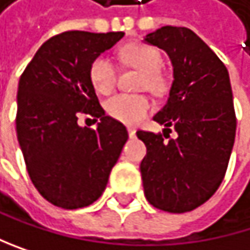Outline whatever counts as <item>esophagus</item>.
Masks as SVG:
<instances>
[{"label":"esophagus","instance_id":"esophagus-1","mask_svg":"<svg viewBox=\"0 0 250 250\" xmlns=\"http://www.w3.org/2000/svg\"><path fill=\"white\" fill-rule=\"evenodd\" d=\"M135 132H137V131H135L134 128H128V135L131 137V139H134V137H135Z\"/></svg>","mask_w":250,"mask_h":250}]
</instances>
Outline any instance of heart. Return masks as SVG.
Masks as SVG:
<instances>
[{
	"label": "heart",
	"mask_w": 250,
	"mask_h": 250,
	"mask_svg": "<svg viewBox=\"0 0 250 250\" xmlns=\"http://www.w3.org/2000/svg\"><path fill=\"white\" fill-rule=\"evenodd\" d=\"M119 56L125 65L142 71L139 89H147L153 95H164L168 91L170 80L162 73L164 56L158 47L146 43H128L121 47ZM89 80L97 92L108 94L116 83L115 64L107 56H97L91 62ZM104 107L110 118L126 125H137L149 115L152 104L142 94H116L105 101Z\"/></svg>",
	"instance_id": "heart-1"
}]
</instances>
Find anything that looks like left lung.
<instances>
[{
	"mask_svg": "<svg viewBox=\"0 0 250 250\" xmlns=\"http://www.w3.org/2000/svg\"><path fill=\"white\" fill-rule=\"evenodd\" d=\"M145 40L168 53L174 71L168 101L153 118L164 134L137 131L147 149L140 166L145 195L156 208L185 213L213 195L227 173L237 126L229 76L185 26H162Z\"/></svg>",
	"mask_w": 250,
	"mask_h": 250,
	"instance_id": "8db88e82",
	"label": "left lung"
}]
</instances>
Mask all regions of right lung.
<instances>
[{"label": "right lung", "mask_w": 250, "mask_h": 250, "mask_svg": "<svg viewBox=\"0 0 250 250\" xmlns=\"http://www.w3.org/2000/svg\"><path fill=\"white\" fill-rule=\"evenodd\" d=\"M125 34L67 31L31 59L18 88L16 132L35 189L62 208H80L104 192L128 131L104 113L89 80L91 62ZM79 113L100 119L97 130L77 125Z\"/></svg>", "instance_id": "right-lung-1"}]
</instances>
